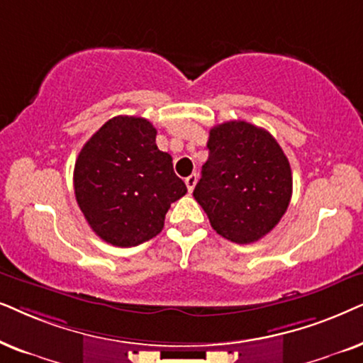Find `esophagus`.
<instances>
[{
	"mask_svg": "<svg viewBox=\"0 0 363 363\" xmlns=\"http://www.w3.org/2000/svg\"><path fill=\"white\" fill-rule=\"evenodd\" d=\"M196 184H197V176H196V174H191L189 177H186V186H187V191H189V192L194 191Z\"/></svg>",
	"mask_w": 363,
	"mask_h": 363,
	"instance_id": "1",
	"label": "esophagus"
}]
</instances>
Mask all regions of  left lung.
<instances>
[{"label":"left lung","mask_w":363,"mask_h":363,"mask_svg":"<svg viewBox=\"0 0 363 363\" xmlns=\"http://www.w3.org/2000/svg\"><path fill=\"white\" fill-rule=\"evenodd\" d=\"M207 149L194 199L222 238L257 242L279 224L291 202L289 159L272 134L245 121L214 125Z\"/></svg>","instance_id":"left-lung-1"}]
</instances>
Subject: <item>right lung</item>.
Instances as JSON below:
<instances>
[{
	"mask_svg": "<svg viewBox=\"0 0 363 363\" xmlns=\"http://www.w3.org/2000/svg\"><path fill=\"white\" fill-rule=\"evenodd\" d=\"M156 134L147 119L116 116L76 159L77 206L91 229L116 247L156 238L169 207L187 192L172 157L157 149Z\"/></svg>",
	"mask_w": 363,
	"mask_h": 363,
	"instance_id": "obj_1",
	"label": "right lung"
}]
</instances>
